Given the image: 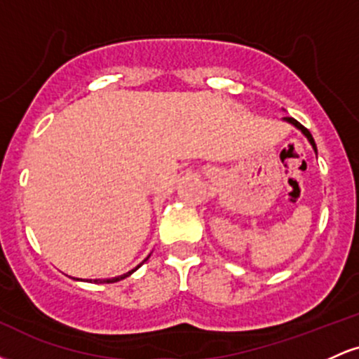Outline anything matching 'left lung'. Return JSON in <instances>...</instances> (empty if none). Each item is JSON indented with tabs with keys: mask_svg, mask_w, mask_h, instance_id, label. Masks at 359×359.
<instances>
[{
	"mask_svg": "<svg viewBox=\"0 0 359 359\" xmlns=\"http://www.w3.org/2000/svg\"><path fill=\"white\" fill-rule=\"evenodd\" d=\"M285 119H287V121H288V123H292V125H294V126H297V128H299V130H300V131H302V133H304V135H306V137L309 138V142H311V145H312V147H314L316 154H317V148H316V142H314V138H312L311 131H309L306 126H302V125H300V123L297 121V119H294V118H285Z\"/></svg>",
	"mask_w": 359,
	"mask_h": 359,
	"instance_id": "left-lung-1",
	"label": "left lung"
}]
</instances>
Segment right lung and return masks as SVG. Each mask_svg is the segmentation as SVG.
I'll use <instances>...</instances> for the list:
<instances>
[{"label": "right lung", "instance_id": "right-lung-1", "mask_svg": "<svg viewBox=\"0 0 359 359\" xmlns=\"http://www.w3.org/2000/svg\"><path fill=\"white\" fill-rule=\"evenodd\" d=\"M148 259V258H147ZM140 265H142V263H140ZM140 265L137 266V269H140ZM137 269H135V270H137ZM135 270H131V271H128V273H125V275H119V277H114V278H108V280H94V282H100V283H114V282H118V280H123V278H126L128 277V275H131V273H133V271Z\"/></svg>", "mask_w": 359, "mask_h": 359}]
</instances>
